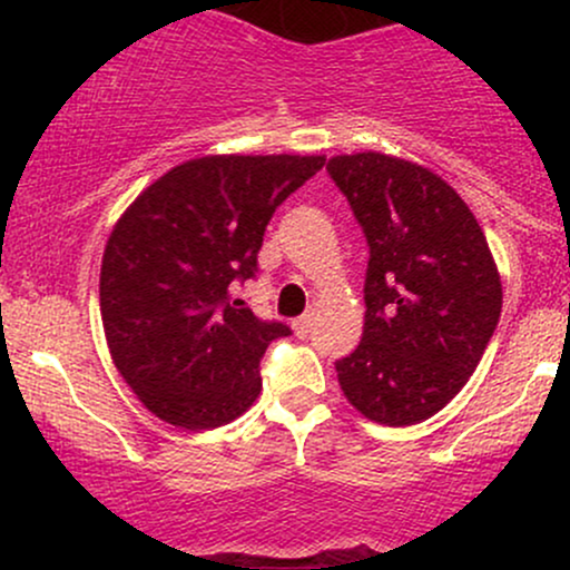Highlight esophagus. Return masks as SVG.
Listing matches in <instances>:
<instances>
[{
	"label": "esophagus",
	"mask_w": 570,
	"mask_h": 570,
	"mask_svg": "<svg viewBox=\"0 0 570 570\" xmlns=\"http://www.w3.org/2000/svg\"><path fill=\"white\" fill-rule=\"evenodd\" d=\"M292 326H294V335L307 337V332H311V326H313V313H305V316H299Z\"/></svg>",
	"instance_id": "esophagus-1"
}]
</instances>
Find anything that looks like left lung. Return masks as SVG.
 <instances>
[{"label": "left lung", "instance_id": "8db88e82", "mask_svg": "<svg viewBox=\"0 0 570 570\" xmlns=\"http://www.w3.org/2000/svg\"><path fill=\"white\" fill-rule=\"evenodd\" d=\"M370 246L364 332L335 362L340 389L370 421L412 426L466 385L501 316L485 233L442 176L383 153L326 163Z\"/></svg>", "mask_w": 570, "mask_h": 570}]
</instances>
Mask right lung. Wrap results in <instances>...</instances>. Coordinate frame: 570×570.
<instances>
[{
  "instance_id": "obj_1",
  "label": "right lung",
  "mask_w": 570,
  "mask_h": 570,
  "mask_svg": "<svg viewBox=\"0 0 570 570\" xmlns=\"http://www.w3.org/2000/svg\"><path fill=\"white\" fill-rule=\"evenodd\" d=\"M324 155H206L153 181L117 219L101 259V322L117 372L160 421L217 429L263 391V322L235 284L254 278L273 212Z\"/></svg>"
}]
</instances>
